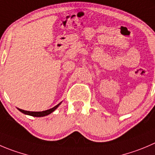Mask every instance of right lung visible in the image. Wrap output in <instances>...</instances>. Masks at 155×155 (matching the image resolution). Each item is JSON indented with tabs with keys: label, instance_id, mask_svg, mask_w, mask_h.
Listing matches in <instances>:
<instances>
[{
	"label": "right lung",
	"instance_id": "add662e5",
	"mask_svg": "<svg viewBox=\"0 0 155 155\" xmlns=\"http://www.w3.org/2000/svg\"><path fill=\"white\" fill-rule=\"evenodd\" d=\"M61 104V103L58 104V105H56L55 107H54L53 108H51V109L47 110H44V111H39V112H34V111H27V110H24L19 109L18 108L19 111H21L23 114H27V115H30L32 116V117H45V116H47L48 114H50L51 113H52L53 111H54L58 107V106Z\"/></svg>",
	"mask_w": 155,
	"mask_h": 155
}]
</instances>
